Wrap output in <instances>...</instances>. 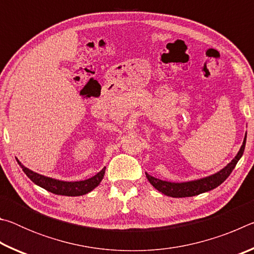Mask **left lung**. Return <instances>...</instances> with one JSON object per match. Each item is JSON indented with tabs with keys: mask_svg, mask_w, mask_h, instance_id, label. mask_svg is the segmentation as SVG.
Wrapping results in <instances>:
<instances>
[{
	"mask_svg": "<svg viewBox=\"0 0 254 254\" xmlns=\"http://www.w3.org/2000/svg\"><path fill=\"white\" fill-rule=\"evenodd\" d=\"M246 141H247V134H246V137H244L242 147H241L239 153L236 154V157L233 159V160H232L224 169H222L221 171H218L217 174H215L213 176H209V177L195 180V182L175 184V183L163 182V180L154 178L148 174H145V176H147L150 184H151L154 188L158 189L159 191L167 196L179 198V197H191V196L199 195L201 192L212 190V189L218 187L227 177H229L232 171H233V169L235 168L236 163H238V161L240 160V158L242 157V154L244 152V148H246Z\"/></svg>",
	"mask_w": 254,
	"mask_h": 254,
	"instance_id": "left-lung-1",
	"label": "left lung"
}]
</instances>
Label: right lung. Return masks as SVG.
I'll list each match as a JSON object with an SVG mask.
<instances>
[{
  "label": "right lung",
  "mask_w": 254,
  "mask_h": 254,
  "mask_svg": "<svg viewBox=\"0 0 254 254\" xmlns=\"http://www.w3.org/2000/svg\"><path fill=\"white\" fill-rule=\"evenodd\" d=\"M20 166L24 171V174L27 175L34 184L38 185V186H40L44 189H46V190L53 192V194L64 195V196H80V195L87 194V192L93 190L94 188L100 185L101 180L103 179V177H104V174H105V168H103L97 175H95L94 177L89 178L87 180L68 183V182H60V180L48 178L42 175L33 173V171H31L30 169L25 168V167L23 165H21V163Z\"/></svg>",
  "instance_id": "1"
}]
</instances>
